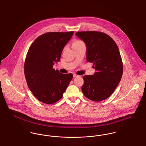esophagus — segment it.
I'll return each instance as SVG.
<instances>
[{"label": "esophagus", "instance_id": "34e87169", "mask_svg": "<svg viewBox=\"0 0 146 146\" xmlns=\"http://www.w3.org/2000/svg\"><path fill=\"white\" fill-rule=\"evenodd\" d=\"M73 76H74V78H76V77L79 76H78V75H77L76 74H73Z\"/></svg>", "mask_w": 146, "mask_h": 146}]
</instances>
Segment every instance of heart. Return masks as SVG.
<instances>
[{"instance_id":"1","label":"heart","mask_w":146,"mask_h":146,"mask_svg":"<svg viewBox=\"0 0 146 146\" xmlns=\"http://www.w3.org/2000/svg\"><path fill=\"white\" fill-rule=\"evenodd\" d=\"M84 43V42L80 40H76L75 42H74L73 43V46H74V45H79V44H83Z\"/></svg>"}]
</instances>
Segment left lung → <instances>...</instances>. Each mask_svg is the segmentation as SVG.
<instances>
[{"instance_id": "1", "label": "left lung", "mask_w": 146, "mask_h": 146, "mask_svg": "<svg viewBox=\"0 0 146 146\" xmlns=\"http://www.w3.org/2000/svg\"><path fill=\"white\" fill-rule=\"evenodd\" d=\"M86 45V60L94 63L96 72L84 76L82 90L88 99L99 102L110 97L120 83L123 72L122 59L115 42L98 31L76 33Z\"/></svg>"}]
</instances>
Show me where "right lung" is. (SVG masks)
I'll list each match as a JSON object with an SVG mask.
<instances>
[{
  "instance_id": "1",
  "label": "right lung",
  "mask_w": 146,
  "mask_h": 146,
  "mask_svg": "<svg viewBox=\"0 0 146 146\" xmlns=\"http://www.w3.org/2000/svg\"><path fill=\"white\" fill-rule=\"evenodd\" d=\"M74 31L51 32L36 38L28 49L24 72L29 90L39 101L53 104L63 97L73 74H62L53 68L58 62L63 48Z\"/></svg>"
}]
</instances>
